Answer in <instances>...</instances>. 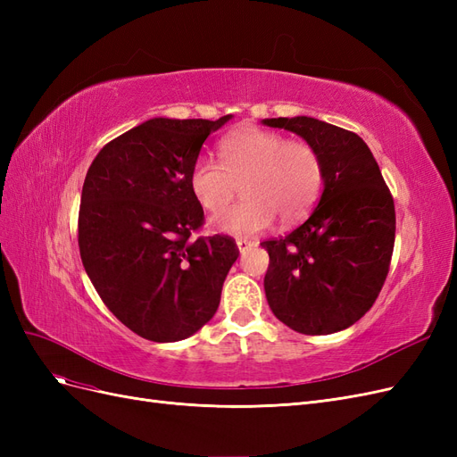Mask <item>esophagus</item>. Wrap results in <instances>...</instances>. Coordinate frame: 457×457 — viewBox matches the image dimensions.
I'll use <instances>...</instances> for the list:
<instances>
[{
    "label": "esophagus",
    "instance_id": "esophagus-1",
    "mask_svg": "<svg viewBox=\"0 0 457 457\" xmlns=\"http://www.w3.org/2000/svg\"><path fill=\"white\" fill-rule=\"evenodd\" d=\"M237 245H238V250H240V253H245L247 250H250V247H253L255 244L253 242H250V240H244V238H238L237 240Z\"/></svg>",
    "mask_w": 457,
    "mask_h": 457
}]
</instances>
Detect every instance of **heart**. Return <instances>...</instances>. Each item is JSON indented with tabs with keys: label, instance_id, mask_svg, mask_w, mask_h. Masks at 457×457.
<instances>
[{
	"label": "heart",
	"instance_id": "b5f03b06",
	"mask_svg": "<svg viewBox=\"0 0 457 457\" xmlns=\"http://www.w3.org/2000/svg\"><path fill=\"white\" fill-rule=\"evenodd\" d=\"M220 166L202 154L188 173L195 200L205 212H223L240 185L242 202L212 220L217 232L252 237L274 215L282 223L305 217L324 185V163L307 141H286L278 131L244 128L219 143Z\"/></svg>",
	"mask_w": 457,
	"mask_h": 457
}]
</instances>
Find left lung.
Returning <instances> with one entry per match:
<instances>
[{"label":"left lung","instance_id":"1","mask_svg":"<svg viewBox=\"0 0 457 457\" xmlns=\"http://www.w3.org/2000/svg\"><path fill=\"white\" fill-rule=\"evenodd\" d=\"M261 123L299 135L324 163L311 217L287 237L261 242L270 257L269 307L299 334H336L361 320L381 292L395 245L393 196L356 133L309 116Z\"/></svg>","mask_w":457,"mask_h":457}]
</instances>
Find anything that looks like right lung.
<instances>
[{
  "label": "right lung",
  "instance_id": "obj_1",
  "mask_svg": "<svg viewBox=\"0 0 457 457\" xmlns=\"http://www.w3.org/2000/svg\"><path fill=\"white\" fill-rule=\"evenodd\" d=\"M230 118H152L103 146L87 170L81 262L108 311L145 339L195 336L217 312L238 259L228 237H192L204 210L188 185L207 135Z\"/></svg>",
  "mask_w": 457,
  "mask_h": 457
}]
</instances>
